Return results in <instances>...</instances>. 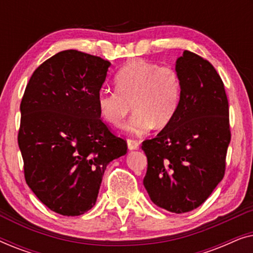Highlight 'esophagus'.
<instances>
[{
	"instance_id": "1",
	"label": "esophagus",
	"mask_w": 253,
	"mask_h": 253,
	"mask_svg": "<svg viewBox=\"0 0 253 253\" xmlns=\"http://www.w3.org/2000/svg\"><path fill=\"white\" fill-rule=\"evenodd\" d=\"M127 148H129L130 151H134V150H138L139 148V143H138L137 140H133V139H127Z\"/></svg>"
}]
</instances>
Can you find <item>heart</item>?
I'll use <instances>...</instances> for the list:
<instances>
[{"label":"heart","instance_id":"1","mask_svg":"<svg viewBox=\"0 0 253 253\" xmlns=\"http://www.w3.org/2000/svg\"><path fill=\"white\" fill-rule=\"evenodd\" d=\"M116 91L101 88L96 95V107L101 119L121 126L134 110L126 126L131 134L141 136L152 127L164 129L174 120L182 95V83L171 67H159L144 60L124 65L115 76Z\"/></svg>","mask_w":253,"mask_h":253}]
</instances>
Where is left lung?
I'll return each mask as SVG.
<instances>
[{"label": "left lung", "instance_id": "obj_1", "mask_svg": "<svg viewBox=\"0 0 253 253\" xmlns=\"http://www.w3.org/2000/svg\"><path fill=\"white\" fill-rule=\"evenodd\" d=\"M175 70L182 83L177 113L141 150L147 157L144 186L151 200L179 214L202 205L223 178L230 130L224 86L213 65L184 50Z\"/></svg>", "mask_w": 253, "mask_h": 253}]
</instances>
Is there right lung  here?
<instances>
[{
	"label": "right lung",
	"instance_id": "1",
	"mask_svg": "<svg viewBox=\"0 0 253 253\" xmlns=\"http://www.w3.org/2000/svg\"><path fill=\"white\" fill-rule=\"evenodd\" d=\"M110 62L69 49L44 61L20 103L18 145L27 185L53 212L95 205L106 167L126 154V140L100 120L96 95Z\"/></svg>",
	"mask_w": 253,
	"mask_h": 253
}]
</instances>
